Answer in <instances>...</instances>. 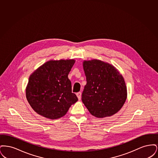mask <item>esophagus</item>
Segmentation results:
<instances>
[{"instance_id": "1", "label": "esophagus", "mask_w": 158, "mask_h": 158, "mask_svg": "<svg viewBox=\"0 0 158 158\" xmlns=\"http://www.w3.org/2000/svg\"><path fill=\"white\" fill-rule=\"evenodd\" d=\"M81 95H82V94H81V92L76 93V96H77V97L79 99V100H80V99H81Z\"/></svg>"}]
</instances>
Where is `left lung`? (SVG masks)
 Segmentation results:
<instances>
[{
	"label": "left lung",
	"mask_w": 158,
	"mask_h": 158,
	"mask_svg": "<svg viewBox=\"0 0 158 158\" xmlns=\"http://www.w3.org/2000/svg\"><path fill=\"white\" fill-rule=\"evenodd\" d=\"M86 84L82 101L97 118L112 116L120 110L127 96L124 77L113 65L97 59L84 60Z\"/></svg>",
	"instance_id": "obj_1"
}]
</instances>
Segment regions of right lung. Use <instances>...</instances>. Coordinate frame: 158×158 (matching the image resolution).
Listing matches in <instances>:
<instances>
[{"instance_id":"obj_1","label":"right lung","mask_w":158,"mask_h":158,"mask_svg":"<svg viewBox=\"0 0 158 158\" xmlns=\"http://www.w3.org/2000/svg\"><path fill=\"white\" fill-rule=\"evenodd\" d=\"M75 63L74 59L49 60L31 75L26 87V98L39 115L51 120L60 118L78 101L72 92V84L68 78Z\"/></svg>"}]
</instances>
